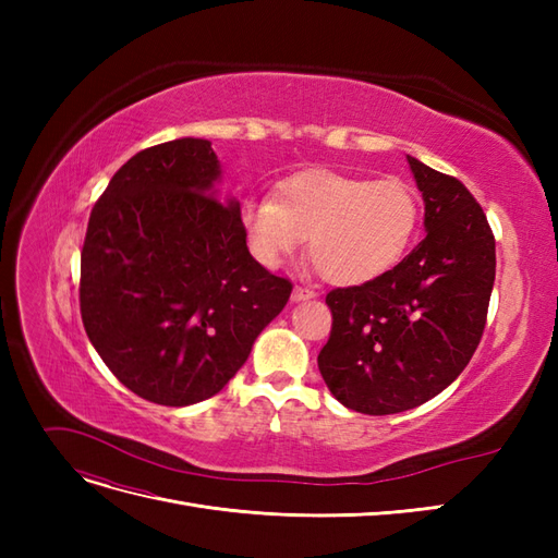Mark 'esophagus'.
I'll list each match as a JSON object with an SVG mask.
<instances>
[{"label":"esophagus","mask_w":558,"mask_h":558,"mask_svg":"<svg viewBox=\"0 0 558 558\" xmlns=\"http://www.w3.org/2000/svg\"><path fill=\"white\" fill-rule=\"evenodd\" d=\"M316 293L312 289H305V286H295L293 289V302H302V300H312Z\"/></svg>","instance_id":"obj_1"}]
</instances>
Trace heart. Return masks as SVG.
I'll list each match as a JSON object with an SVG mask.
<instances>
[{
    "instance_id": "heart-1",
    "label": "heart",
    "mask_w": 558,
    "mask_h": 558,
    "mask_svg": "<svg viewBox=\"0 0 558 558\" xmlns=\"http://www.w3.org/2000/svg\"><path fill=\"white\" fill-rule=\"evenodd\" d=\"M418 218V197L400 179L307 170L283 179L277 197L246 199L242 228L253 258L265 267H279L310 238V260L320 277L363 286L404 258Z\"/></svg>"
}]
</instances>
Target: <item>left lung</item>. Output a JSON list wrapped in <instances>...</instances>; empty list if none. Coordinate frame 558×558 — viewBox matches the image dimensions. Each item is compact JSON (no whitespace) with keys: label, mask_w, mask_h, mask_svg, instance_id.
I'll list each match as a JSON object with an SVG mask.
<instances>
[{"label":"left lung","mask_w":558,"mask_h":558,"mask_svg":"<svg viewBox=\"0 0 558 558\" xmlns=\"http://www.w3.org/2000/svg\"><path fill=\"white\" fill-rule=\"evenodd\" d=\"M426 238L391 272L326 295L330 340L318 369L361 414H398L435 398L475 353L496 279V240L465 185L408 156Z\"/></svg>","instance_id":"obj_1"}]
</instances>
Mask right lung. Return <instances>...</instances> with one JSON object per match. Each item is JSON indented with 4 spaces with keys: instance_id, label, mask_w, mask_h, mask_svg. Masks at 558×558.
Returning <instances> with one entry per match:
<instances>
[{
    "instance_id": "right-lung-1",
    "label": "right lung",
    "mask_w": 558,
    "mask_h": 558,
    "mask_svg": "<svg viewBox=\"0 0 558 558\" xmlns=\"http://www.w3.org/2000/svg\"><path fill=\"white\" fill-rule=\"evenodd\" d=\"M218 181L207 140L140 150L95 202L81 251L88 340L118 381L167 408L221 391L293 291L251 256Z\"/></svg>"
}]
</instances>
